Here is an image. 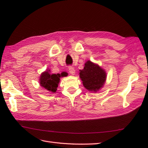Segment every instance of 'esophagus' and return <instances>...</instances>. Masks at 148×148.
<instances>
[{
    "instance_id": "1",
    "label": "esophagus",
    "mask_w": 148,
    "mask_h": 148,
    "mask_svg": "<svg viewBox=\"0 0 148 148\" xmlns=\"http://www.w3.org/2000/svg\"><path fill=\"white\" fill-rule=\"evenodd\" d=\"M69 73L72 75H74L75 74V69L72 67H70L69 69Z\"/></svg>"
}]
</instances>
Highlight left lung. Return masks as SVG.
Instances as JSON below:
<instances>
[{
	"label": "left lung",
	"mask_w": 148,
	"mask_h": 148,
	"mask_svg": "<svg viewBox=\"0 0 148 148\" xmlns=\"http://www.w3.org/2000/svg\"><path fill=\"white\" fill-rule=\"evenodd\" d=\"M79 76L83 86L88 90L96 92L104 84L106 73L98 65L88 61L83 70H80Z\"/></svg>",
	"instance_id": "left-lung-1"
}]
</instances>
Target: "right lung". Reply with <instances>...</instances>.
I'll list each match as a JSON object with an SVG mask.
<instances>
[{
	"label": "right lung",
	"instance_id": "add662e5",
	"mask_svg": "<svg viewBox=\"0 0 148 148\" xmlns=\"http://www.w3.org/2000/svg\"><path fill=\"white\" fill-rule=\"evenodd\" d=\"M66 72H62L60 74H50L49 70L43 72L40 76V86L48 90L49 92L55 93L56 91V88L58 86L60 82V78L61 77H64L67 76Z\"/></svg>",
	"mask_w": 148,
	"mask_h": 148
}]
</instances>
